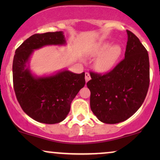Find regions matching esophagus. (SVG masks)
<instances>
[{"label": "esophagus", "mask_w": 160, "mask_h": 160, "mask_svg": "<svg viewBox=\"0 0 160 160\" xmlns=\"http://www.w3.org/2000/svg\"><path fill=\"white\" fill-rule=\"evenodd\" d=\"M90 79H91L90 74H89L88 72H86V73H85V80H86V82H87Z\"/></svg>", "instance_id": "esophagus-1"}]
</instances>
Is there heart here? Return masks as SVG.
<instances>
[{"mask_svg":"<svg viewBox=\"0 0 160 160\" xmlns=\"http://www.w3.org/2000/svg\"><path fill=\"white\" fill-rule=\"evenodd\" d=\"M122 53V47L110 42H102L98 44L93 50L94 56H100L95 62V69L99 72H107L115 66Z\"/></svg>","mask_w":160,"mask_h":160,"instance_id":"heart-1","label":"heart"}]
</instances>
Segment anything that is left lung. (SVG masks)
I'll use <instances>...</instances> for the list:
<instances>
[{"label": "left lung", "mask_w": 160, "mask_h": 160, "mask_svg": "<svg viewBox=\"0 0 160 160\" xmlns=\"http://www.w3.org/2000/svg\"><path fill=\"white\" fill-rule=\"evenodd\" d=\"M124 59L106 74L91 72L87 83L90 90V108L100 122L117 124L138 110L149 87V59L138 38L127 30Z\"/></svg>", "instance_id": "1"}]
</instances>
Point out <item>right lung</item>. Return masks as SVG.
<instances>
[{
	"instance_id": "1",
	"label": "right lung",
	"mask_w": 160,
	"mask_h": 160,
	"mask_svg": "<svg viewBox=\"0 0 160 160\" xmlns=\"http://www.w3.org/2000/svg\"><path fill=\"white\" fill-rule=\"evenodd\" d=\"M62 31L34 34L15 51L13 84L17 99L26 114L44 124L62 122L68 114L74 98L85 84L84 72L78 74L63 70L55 74L36 76L29 60L34 50L48 45H65Z\"/></svg>"
}]
</instances>
